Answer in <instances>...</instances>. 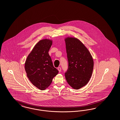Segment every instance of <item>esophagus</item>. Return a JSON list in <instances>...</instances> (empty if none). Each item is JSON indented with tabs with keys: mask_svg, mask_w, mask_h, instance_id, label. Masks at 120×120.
Segmentation results:
<instances>
[{
	"mask_svg": "<svg viewBox=\"0 0 120 120\" xmlns=\"http://www.w3.org/2000/svg\"><path fill=\"white\" fill-rule=\"evenodd\" d=\"M58 70L59 71V72H60L61 71V67H58Z\"/></svg>",
	"mask_w": 120,
	"mask_h": 120,
	"instance_id": "esophagus-1",
	"label": "esophagus"
}]
</instances>
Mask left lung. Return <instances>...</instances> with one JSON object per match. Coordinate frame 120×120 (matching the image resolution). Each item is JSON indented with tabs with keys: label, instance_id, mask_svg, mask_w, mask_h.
Returning a JSON list of instances; mask_svg holds the SVG:
<instances>
[{
	"label": "left lung",
	"instance_id": "obj_1",
	"mask_svg": "<svg viewBox=\"0 0 120 120\" xmlns=\"http://www.w3.org/2000/svg\"><path fill=\"white\" fill-rule=\"evenodd\" d=\"M65 41L68 62L65 77L71 87L78 90L87 84L90 80L94 69L93 58L79 39L67 37Z\"/></svg>",
	"mask_w": 120,
	"mask_h": 120
}]
</instances>
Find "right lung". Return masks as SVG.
<instances>
[{"label": "right lung", "mask_w": 120, "mask_h": 120, "mask_svg": "<svg viewBox=\"0 0 120 120\" xmlns=\"http://www.w3.org/2000/svg\"><path fill=\"white\" fill-rule=\"evenodd\" d=\"M52 44L51 40H40L28 55L25 63L27 77L33 85L41 90L48 87L58 73L49 54Z\"/></svg>", "instance_id": "right-lung-1"}]
</instances>
